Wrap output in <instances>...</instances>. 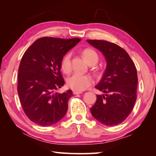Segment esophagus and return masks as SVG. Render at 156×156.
<instances>
[{
	"label": "esophagus",
	"mask_w": 156,
	"mask_h": 156,
	"mask_svg": "<svg viewBox=\"0 0 156 156\" xmlns=\"http://www.w3.org/2000/svg\"><path fill=\"white\" fill-rule=\"evenodd\" d=\"M73 94H75V95H76V94H82V92L81 91H73Z\"/></svg>",
	"instance_id": "obj_1"
}]
</instances>
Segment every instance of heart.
Listing matches in <instances>:
<instances>
[{
    "label": "heart",
    "mask_w": 156,
    "mask_h": 156,
    "mask_svg": "<svg viewBox=\"0 0 156 156\" xmlns=\"http://www.w3.org/2000/svg\"><path fill=\"white\" fill-rule=\"evenodd\" d=\"M83 55L90 65H94L98 61V55L95 50L87 48L83 50ZM60 67L62 72L69 73L72 71V53L67 52L61 59ZM94 83V79L89 75H80L78 73L70 76L67 79V84L68 87L75 91H83Z\"/></svg>",
    "instance_id": "1"
}]
</instances>
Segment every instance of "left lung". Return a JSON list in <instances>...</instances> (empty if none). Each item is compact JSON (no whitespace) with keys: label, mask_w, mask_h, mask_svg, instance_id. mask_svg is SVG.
<instances>
[{"label":"left lung","mask_w":156,"mask_h":156,"mask_svg":"<svg viewBox=\"0 0 156 156\" xmlns=\"http://www.w3.org/2000/svg\"><path fill=\"white\" fill-rule=\"evenodd\" d=\"M99 49L107 60V69L95 87L105 95H97L90 110L92 115L107 126L120 124L130 114L137 98L138 75L135 64L125 49L115 43L87 40Z\"/></svg>","instance_id":"obj_1"}]
</instances>
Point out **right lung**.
<instances>
[{
	"label": "right lung",
	"mask_w": 156,
	"mask_h": 156,
	"mask_svg": "<svg viewBox=\"0 0 156 156\" xmlns=\"http://www.w3.org/2000/svg\"><path fill=\"white\" fill-rule=\"evenodd\" d=\"M80 39L43 37L23 54L18 68L17 91L25 115L36 125H54L64 117L72 90L54 91L64 85L60 72L63 56Z\"/></svg>",
	"instance_id": "obj_1"
}]
</instances>
